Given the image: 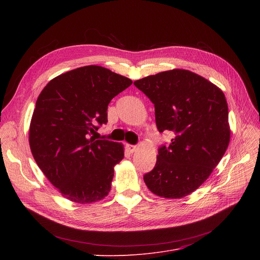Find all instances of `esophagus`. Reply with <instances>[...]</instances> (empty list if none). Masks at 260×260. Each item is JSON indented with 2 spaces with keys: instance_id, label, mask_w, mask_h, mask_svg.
Returning <instances> with one entry per match:
<instances>
[{
  "instance_id": "1",
  "label": "esophagus",
  "mask_w": 260,
  "mask_h": 260,
  "mask_svg": "<svg viewBox=\"0 0 260 260\" xmlns=\"http://www.w3.org/2000/svg\"><path fill=\"white\" fill-rule=\"evenodd\" d=\"M126 149L129 153H134V152H136V149H137V146L132 145V144H126Z\"/></svg>"
}]
</instances>
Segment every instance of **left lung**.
<instances>
[{
	"instance_id": "8db88e82",
	"label": "left lung",
	"mask_w": 260,
	"mask_h": 260,
	"mask_svg": "<svg viewBox=\"0 0 260 260\" xmlns=\"http://www.w3.org/2000/svg\"><path fill=\"white\" fill-rule=\"evenodd\" d=\"M155 106L160 133L173 132L158 148L155 168L143 176L149 190L182 198L206 181L230 142L228 103L220 88L185 70H173L134 82Z\"/></svg>"
}]
</instances>
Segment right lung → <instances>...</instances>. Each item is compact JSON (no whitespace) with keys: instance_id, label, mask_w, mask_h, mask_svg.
<instances>
[{"instance_id":"right-lung-1","label":"right lung","mask_w":260,"mask_h":260,"mask_svg":"<svg viewBox=\"0 0 260 260\" xmlns=\"http://www.w3.org/2000/svg\"><path fill=\"white\" fill-rule=\"evenodd\" d=\"M133 81L88 65L62 74L41 91L30 122L29 145L38 167L74 202L91 203L111 190L123 145L91 136L107 122V106Z\"/></svg>"}]
</instances>
